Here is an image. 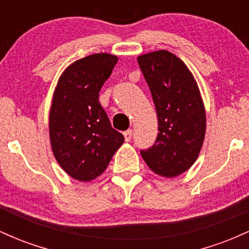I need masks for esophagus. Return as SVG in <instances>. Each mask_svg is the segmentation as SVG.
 <instances>
[{
	"label": "esophagus",
	"instance_id": "1",
	"mask_svg": "<svg viewBox=\"0 0 249 249\" xmlns=\"http://www.w3.org/2000/svg\"><path fill=\"white\" fill-rule=\"evenodd\" d=\"M125 142H130L132 139V130H127L124 132Z\"/></svg>",
	"mask_w": 249,
	"mask_h": 249
}]
</instances>
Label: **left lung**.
I'll return each mask as SVG.
<instances>
[{"mask_svg": "<svg viewBox=\"0 0 249 249\" xmlns=\"http://www.w3.org/2000/svg\"><path fill=\"white\" fill-rule=\"evenodd\" d=\"M158 116V136L141 154L154 173L174 178L186 172L198 158L206 112L196 79L181 59L166 50L139 56Z\"/></svg>", "mask_w": 249, "mask_h": 249, "instance_id": "8db88e82", "label": "left lung"}]
</instances>
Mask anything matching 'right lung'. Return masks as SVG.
<instances>
[{"label": "right lung", "instance_id": "add662e5", "mask_svg": "<svg viewBox=\"0 0 249 249\" xmlns=\"http://www.w3.org/2000/svg\"><path fill=\"white\" fill-rule=\"evenodd\" d=\"M118 57L93 53L70 64L59 77L49 116L51 148L71 178L90 181L107 170L124 136L111 126L99 91Z\"/></svg>", "mask_w": 249, "mask_h": 249}]
</instances>
